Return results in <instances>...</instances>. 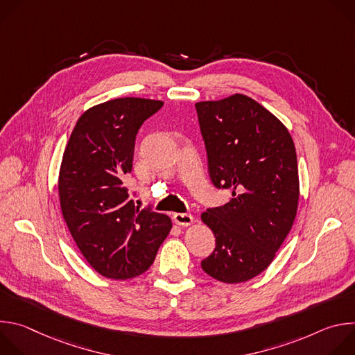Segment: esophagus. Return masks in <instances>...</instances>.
Listing matches in <instances>:
<instances>
[{
    "instance_id": "1",
    "label": "esophagus",
    "mask_w": 355,
    "mask_h": 355,
    "mask_svg": "<svg viewBox=\"0 0 355 355\" xmlns=\"http://www.w3.org/2000/svg\"><path fill=\"white\" fill-rule=\"evenodd\" d=\"M173 219L180 226H189L193 223V216L191 214H174Z\"/></svg>"
}]
</instances>
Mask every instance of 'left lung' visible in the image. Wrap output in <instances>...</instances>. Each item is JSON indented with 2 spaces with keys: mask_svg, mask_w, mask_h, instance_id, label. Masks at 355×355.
I'll return each instance as SVG.
<instances>
[{
  "mask_svg": "<svg viewBox=\"0 0 355 355\" xmlns=\"http://www.w3.org/2000/svg\"><path fill=\"white\" fill-rule=\"evenodd\" d=\"M195 108L209 177L233 196L200 215L216 237L200 266L220 282H245L272 263L292 229L299 200L295 144L285 125L247 95L204 101Z\"/></svg>",
  "mask_w": 355,
  "mask_h": 355,
  "instance_id": "obj_1",
  "label": "left lung"
}]
</instances>
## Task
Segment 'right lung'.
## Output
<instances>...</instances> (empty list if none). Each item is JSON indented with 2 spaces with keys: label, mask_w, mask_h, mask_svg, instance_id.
Returning <instances> with one entry per match:
<instances>
[{
  "label": "right lung",
  "mask_w": 355,
  "mask_h": 355,
  "mask_svg": "<svg viewBox=\"0 0 355 355\" xmlns=\"http://www.w3.org/2000/svg\"><path fill=\"white\" fill-rule=\"evenodd\" d=\"M163 104L133 96L98 104L78 118L64 150L63 218L87 263L111 279L146 272L173 227L167 215L136 207L123 185L137 130Z\"/></svg>",
  "instance_id": "right-lung-1"
}]
</instances>
